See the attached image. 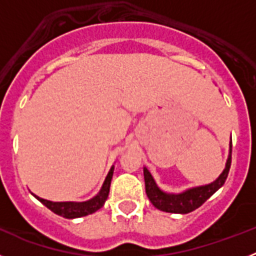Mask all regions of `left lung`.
Returning a JSON list of instances; mask_svg holds the SVG:
<instances>
[{"label":"left lung","mask_w":256,"mask_h":256,"mask_svg":"<svg viewBox=\"0 0 256 256\" xmlns=\"http://www.w3.org/2000/svg\"><path fill=\"white\" fill-rule=\"evenodd\" d=\"M230 158H232V140L230 141V152H228V159L226 162V168L220 173L218 178L214 182L204 186L191 187L180 194H173V192H166L158 186V183L154 180L152 174L150 173L146 166H144V187H146V194H148V200L156 209L162 210L165 212H173V214H187L201 205L205 201L214 195L227 180L228 172L230 168Z\"/></svg>","instance_id":"1"}]
</instances>
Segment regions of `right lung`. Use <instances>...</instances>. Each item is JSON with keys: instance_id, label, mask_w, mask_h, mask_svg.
<instances>
[{"instance_id": "right-lung-1", "label": "right lung", "mask_w": 256, "mask_h": 256, "mask_svg": "<svg viewBox=\"0 0 256 256\" xmlns=\"http://www.w3.org/2000/svg\"><path fill=\"white\" fill-rule=\"evenodd\" d=\"M114 174V166H112L108 174L106 176L105 182H104L102 187H101L100 192L97 194L94 198L91 200L82 201V202H76V201H62V202H54V201L44 200V198H40V196L32 194L38 201H40L44 206L48 208L51 212L60 216H64L66 219H76L80 218V216H90L97 212L98 209L104 206L106 198L108 196V191H110V184H112V178Z\"/></svg>"}]
</instances>
